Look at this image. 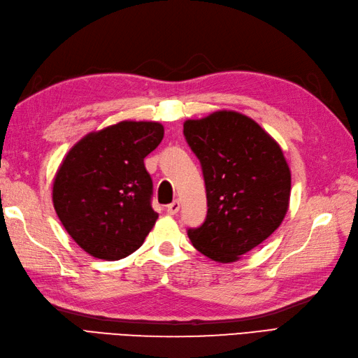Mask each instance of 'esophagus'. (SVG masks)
Instances as JSON below:
<instances>
[{
	"label": "esophagus",
	"mask_w": 358,
	"mask_h": 358,
	"mask_svg": "<svg viewBox=\"0 0 358 358\" xmlns=\"http://www.w3.org/2000/svg\"><path fill=\"white\" fill-rule=\"evenodd\" d=\"M179 210H180V202L179 201H174L170 205H166V213L171 214V216H174V214H178Z\"/></svg>",
	"instance_id": "34e87169"
}]
</instances>
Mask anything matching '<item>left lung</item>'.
<instances>
[{
    "instance_id": "8db88e82",
    "label": "left lung",
    "mask_w": 358,
    "mask_h": 358,
    "mask_svg": "<svg viewBox=\"0 0 358 358\" xmlns=\"http://www.w3.org/2000/svg\"><path fill=\"white\" fill-rule=\"evenodd\" d=\"M184 134L201 161L208 203L202 227L188 229L189 241L214 262H237L287 216L289 165L271 134L234 110L187 119Z\"/></svg>"
}]
</instances>
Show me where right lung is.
<instances>
[{"label":"right lung","instance_id":"right-lung-1","mask_svg":"<svg viewBox=\"0 0 358 358\" xmlns=\"http://www.w3.org/2000/svg\"><path fill=\"white\" fill-rule=\"evenodd\" d=\"M164 125L121 121L87 133L55 174L52 201L62 227L90 256L119 260L136 251L159 214L144 159L161 144Z\"/></svg>","mask_w":358,"mask_h":358}]
</instances>
